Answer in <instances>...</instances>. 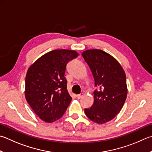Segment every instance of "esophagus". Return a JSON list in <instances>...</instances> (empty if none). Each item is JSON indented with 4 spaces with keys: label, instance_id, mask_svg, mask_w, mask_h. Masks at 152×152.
<instances>
[{
    "label": "esophagus",
    "instance_id": "34e87169",
    "mask_svg": "<svg viewBox=\"0 0 152 152\" xmlns=\"http://www.w3.org/2000/svg\"><path fill=\"white\" fill-rule=\"evenodd\" d=\"M83 96H84V94L83 93H81V94H80L76 95V97H77V98H78V99H80Z\"/></svg>",
    "mask_w": 152,
    "mask_h": 152
}]
</instances>
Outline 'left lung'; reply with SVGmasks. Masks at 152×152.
Here are the masks:
<instances>
[{
  "label": "left lung",
  "mask_w": 152,
  "mask_h": 152,
  "mask_svg": "<svg viewBox=\"0 0 152 152\" xmlns=\"http://www.w3.org/2000/svg\"><path fill=\"white\" fill-rule=\"evenodd\" d=\"M82 55L98 87L94 92V104L84 109L85 114L92 122L103 124L114 119L125 102L128 94L126 74L120 63L102 50H88Z\"/></svg>",
  "instance_id": "obj_1"
}]
</instances>
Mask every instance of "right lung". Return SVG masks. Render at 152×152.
Returning a JSON list of instances; mask_svg holds the SVG:
<instances>
[{
    "instance_id": "1",
    "label": "right lung",
    "mask_w": 152,
    "mask_h": 152,
    "mask_svg": "<svg viewBox=\"0 0 152 152\" xmlns=\"http://www.w3.org/2000/svg\"><path fill=\"white\" fill-rule=\"evenodd\" d=\"M78 56L75 50H54L36 60L27 71L26 100L46 122L60 119L70 103L64 74L68 62Z\"/></svg>"
}]
</instances>
